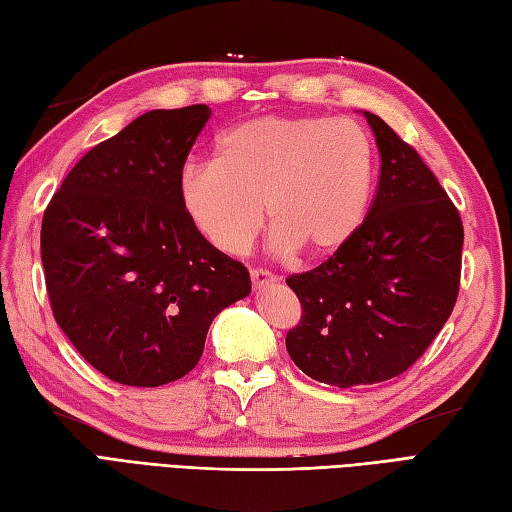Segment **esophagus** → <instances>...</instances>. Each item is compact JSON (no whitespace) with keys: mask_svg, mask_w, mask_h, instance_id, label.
<instances>
[{"mask_svg":"<svg viewBox=\"0 0 512 512\" xmlns=\"http://www.w3.org/2000/svg\"><path fill=\"white\" fill-rule=\"evenodd\" d=\"M249 278H252V286H254L256 291L265 289V286H269V284L276 282V278H273L271 273H269V271H265V269H252V273H249Z\"/></svg>","mask_w":512,"mask_h":512,"instance_id":"obj_1","label":"esophagus"}]
</instances>
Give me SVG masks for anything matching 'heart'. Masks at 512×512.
<instances>
[{
    "mask_svg": "<svg viewBox=\"0 0 512 512\" xmlns=\"http://www.w3.org/2000/svg\"><path fill=\"white\" fill-rule=\"evenodd\" d=\"M373 145L350 119L258 117L221 136L217 158L191 160L178 176L186 217L226 254H243L267 217L280 254L326 256L367 215Z\"/></svg>",
    "mask_w": 512,
    "mask_h": 512,
    "instance_id": "1",
    "label": "heart"
}]
</instances>
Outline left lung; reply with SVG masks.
<instances>
[{"instance_id": "1", "label": "left lung", "mask_w": 512, "mask_h": 512, "mask_svg": "<svg viewBox=\"0 0 512 512\" xmlns=\"http://www.w3.org/2000/svg\"><path fill=\"white\" fill-rule=\"evenodd\" d=\"M363 115L382 162L376 199L350 241L286 280L302 304L286 352L341 389L400 376L428 350L454 310L465 239L426 162L378 115Z\"/></svg>"}]
</instances>
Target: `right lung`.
<instances>
[{
	"instance_id": "right-lung-1",
	"label": "right lung",
	"mask_w": 512,
	"mask_h": 512,
	"mask_svg": "<svg viewBox=\"0 0 512 512\" xmlns=\"http://www.w3.org/2000/svg\"><path fill=\"white\" fill-rule=\"evenodd\" d=\"M210 112H145L82 156L43 215L54 319L119 384L186 376L213 319L252 291L247 269L210 245L180 204L178 176Z\"/></svg>"
}]
</instances>
